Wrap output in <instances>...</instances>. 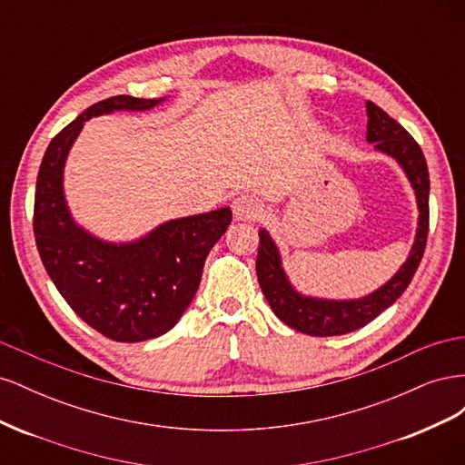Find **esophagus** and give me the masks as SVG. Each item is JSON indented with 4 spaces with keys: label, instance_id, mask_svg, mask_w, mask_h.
Masks as SVG:
<instances>
[{
    "label": "esophagus",
    "instance_id": "1",
    "mask_svg": "<svg viewBox=\"0 0 465 465\" xmlns=\"http://www.w3.org/2000/svg\"><path fill=\"white\" fill-rule=\"evenodd\" d=\"M232 213L238 221H258L263 213V207L252 195H241L232 202Z\"/></svg>",
    "mask_w": 465,
    "mask_h": 465
}]
</instances>
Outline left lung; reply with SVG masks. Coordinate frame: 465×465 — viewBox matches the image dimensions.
I'll return each instance as SVG.
<instances>
[{
  "label": "left lung",
  "instance_id": "1",
  "mask_svg": "<svg viewBox=\"0 0 465 465\" xmlns=\"http://www.w3.org/2000/svg\"><path fill=\"white\" fill-rule=\"evenodd\" d=\"M367 142L374 149L396 161L415 192L417 200V231L410 256L400 265L382 287L359 299H322L311 297L294 289L281 262L279 248L272 234L260 229V248L256 258V273L262 292L270 302L273 314L289 328L306 335L328 337L343 335L367 326L378 314L396 302L411 279L425 254L429 234V168L425 154L415 139L386 112L367 101Z\"/></svg>",
  "mask_w": 465,
  "mask_h": 465
}]
</instances>
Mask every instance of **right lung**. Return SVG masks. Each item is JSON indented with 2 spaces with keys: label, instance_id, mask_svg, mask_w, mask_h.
<instances>
[{
  "label": "right lung",
  "instance_id": "right-lung-1",
  "mask_svg": "<svg viewBox=\"0 0 465 465\" xmlns=\"http://www.w3.org/2000/svg\"><path fill=\"white\" fill-rule=\"evenodd\" d=\"M164 98L110 96L55 135L42 159L35 238L55 289L91 328L122 343L171 331L195 297L209 250L232 221L231 207L161 223L130 242H108L74 219L64 192L67 154L83 125L112 112H145Z\"/></svg>",
  "mask_w": 465,
  "mask_h": 465
}]
</instances>
